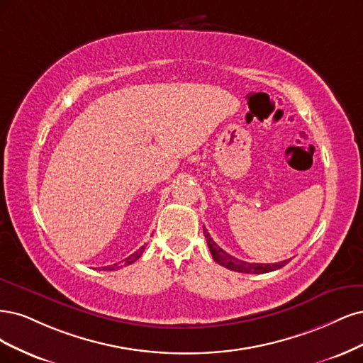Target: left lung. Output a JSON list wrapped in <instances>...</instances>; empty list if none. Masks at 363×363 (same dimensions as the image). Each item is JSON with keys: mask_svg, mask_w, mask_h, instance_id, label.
Listing matches in <instances>:
<instances>
[{"mask_svg": "<svg viewBox=\"0 0 363 363\" xmlns=\"http://www.w3.org/2000/svg\"><path fill=\"white\" fill-rule=\"evenodd\" d=\"M203 233H205L208 247H209V252H211V255H213L214 261L218 262L220 265L229 268V270H232V272L250 273V274H264V273H270V272L279 270V268L285 267L289 262L286 259V261H280V262H276V264H255V262L250 264V262L237 259V258H233V256H230L229 253H226L221 247H218V245L214 242V240L211 238V235H209L206 229H203Z\"/></svg>", "mask_w": 363, "mask_h": 363, "instance_id": "1", "label": "left lung"}]
</instances>
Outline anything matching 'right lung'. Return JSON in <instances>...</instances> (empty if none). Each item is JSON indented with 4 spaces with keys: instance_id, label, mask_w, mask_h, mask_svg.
<instances>
[{
    "instance_id": "add662e5",
    "label": "right lung",
    "mask_w": 363,
    "mask_h": 363,
    "mask_svg": "<svg viewBox=\"0 0 363 363\" xmlns=\"http://www.w3.org/2000/svg\"><path fill=\"white\" fill-rule=\"evenodd\" d=\"M143 252H145V245H142V247H140L137 252H134L133 255L128 256V258H125V259H122V261H119V262H116V264H113V265L102 267V270H105V272L119 270V268H123V267H126V265H130V264L135 262V261L140 258V256H142V253H143Z\"/></svg>"
}]
</instances>
